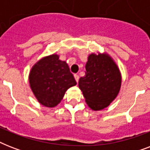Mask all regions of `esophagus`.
Returning a JSON list of instances; mask_svg holds the SVG:
<instances>
[{
    "label": "esophagus",
    "mask_w": 150,
    "mask_h": 150,
    "mask_svg": "<svg viewBox=\"0 0 150 150\" xmlns=\"http://www.w3.org/2000/svg\"><path fill=\"white\" fill-rule=\"evenodd\" d=\"M74 77H75V81H76V82H77V83H78V82H79V75H76V74H75V75H74Z\"/></svg>",
    "instance_id": "34e87169"
}]
</instances>
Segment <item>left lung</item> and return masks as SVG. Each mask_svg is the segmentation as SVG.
<instances>
[{"label":"left lung","instance_id":"1","mask_svg":"<svg viewBox=\"0 0 150 150\" xmlns=\"http://www.w3.org/2000/svg\"><path fill=\"white\" fill-rule=\"evenodd\" d=\"M86 75L81 77L79 87L86 102L93 110L107 107L118 95L121 74L114 59L107 53H92L86 64Z\"/></svg>","mask_w":150,"mask_h":150}]
</instances>
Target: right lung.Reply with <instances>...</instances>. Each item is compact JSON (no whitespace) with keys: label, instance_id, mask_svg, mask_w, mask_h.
Instances as JSON below:
<instances>
[{"label":"right lung","instance_id":"right-lung-1","mask_svg":"<svg viewBox=\"0 0 150 150\" xmlns=\"http://www.w3.org/2000/svg\"><path fill=\"white\" fill-rule=\"evenodd\" d=\"M29 82L36 100L47 107H56L65 92L77 84L68 64L56 54L43 57L32 67Z\"/></svg>","mask_w":150,"mask_h":150}]
</instances>
